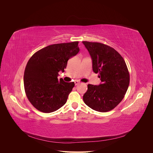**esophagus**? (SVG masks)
Returning a JSON list of instances; mask_svg holds the SVG:
<instances>
[{
    "label": "esophagus",
    "instance_id": "esophagus-1",
    "mask_svg": "<svg viewBox=\"0 0 153 153\" xmlns=\"http://www.w3.org/2000/svg\"><path fill=\"white\" fill-rule=\"evenodd\" d=\"M74 83H75V85H77L78 84H79V81H77V80H76V81L74 82Z\"/></svg>",
    "mask_w": 153,
    "mask_h": 153
}]
</instances>
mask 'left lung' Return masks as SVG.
Listing matches in <instances>:
<instances>
[{"label":"left lung","instance_id":"obj_1","mask_svg":"<svg viewBox=\"0 0 153 153\" xmlns=\"http://www.w3.org/2000/svg\"><path fill=\"white\" fill-rule=\"evenodd\" d=\"M99 73V85H88L83 96L85 103L99 112L112 110L123 99L129 84V74L123 58L113 48L103 43L83 41Z\"/></svg>","mask_w":153,"mask_h":153}]
</instances>
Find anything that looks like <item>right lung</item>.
Listing matches in <instances>:
<instances>
[{
  "label": "right lung",
  "instance_id": "right-lung-1",
  "mask_svg": "<svg viewBox=\"0 0 153 153\" xmlns=\"http://www.w3.org/2000/svg\"><path fill=\"white\" fill-rule=\"evenodd\" d=\"M79 42L53 44L35 53L25 69L24 83L27 97L37 110L54 112L67 102L74 83L58 80L68 60L79 51Z\"/></svg>",
  "mask_w": 153,
  "mask_h": 153
}]
</instances>
